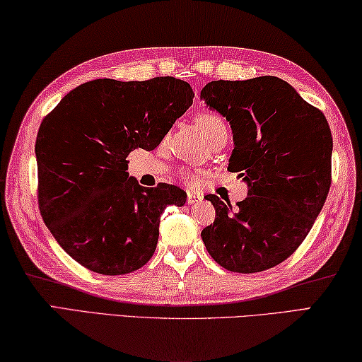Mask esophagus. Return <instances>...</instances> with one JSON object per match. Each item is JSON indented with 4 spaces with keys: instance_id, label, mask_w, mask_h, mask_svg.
<instances>
[{
    "instance_id": "1",
    "label": "esophagus",
    "mask_w": 362,
    "mask_h": 362,
    "mask_svg": "<svg viewBox=\"0 0 362 362\" xmlns=\"http://www.w3.org/2000/svg\"><path fill=\"white\" fill-rule=\"evenodd\" d=\"M204 200L200 194H195V192H187V204L189 205H195V204H200V202Z\"/></svg>"
}]
</instances>
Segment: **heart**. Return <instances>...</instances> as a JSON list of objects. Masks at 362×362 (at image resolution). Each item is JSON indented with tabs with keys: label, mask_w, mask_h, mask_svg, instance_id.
Returning a JSON list of instances; mask_svg holds the SVG:
<instances>
[{
	"label": "heart",
	"mask_w": 362,
	"mask_h": 362,
	"mask_svg": "<svg viewBox=\"0 0 362 362\" xmlns=\"http://www.w3.org/2000/svg\"><path fill=\"white\" fill-rule=\"evenodd\" d=\"M195 124L199 125V129L204 132V135L210 139H214L223 133H227V124L226 120L219 116L216 111L211 110H204L199 111L195 114ZM181 177L185 180L187 186H197L200 182V173L197 171H191V170H185L181 171Z\"/></svg>",
	"instance_id": "heart-1"
}]
</instances>
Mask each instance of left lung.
I'll return each mask as SVG.
<instances>
[{
  "label": "left lung",
  "mask_w": 362,
  "mask_h": 362,
  "mask_svg": "<svg viewBox=\"0 0 362 362\" xmlns=\"http://www.w3.org/2000/svg\"><path fill=\"white\" fill-rule=\"evenodd\" d=\"M200 97L230 122L235 148L229 170L248 182V195L235 208L206 195L216 218L202 240L230 272L275 267L305 240L331 189L327 119L275 76L213 81Z\"/></svg>",
  "instance_id": "left-lung-1"
}]
</instances>
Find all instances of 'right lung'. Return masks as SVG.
Wrapping results in <instances>:
<instances>
[{
  "mask_svg": "<svg viewBox=\"0 0 362 362\" xmlns=\"http://www.w3.org/2000/svg\"><path fill=\"white\" fill-rule=\"evenodd\" d=\"M186 81L95 79L42 119L36 136L37 204L66 255L100 275H125L154 255L160 214L182 206L173 185L141 187L127 173L136 148L156 149L192 105Z\"/></svg>",
  "mask_w": 362,
  "mask_h": 362,
  "instance_id": "obj_1",
  "label": "right lung"
}]
</instances>
